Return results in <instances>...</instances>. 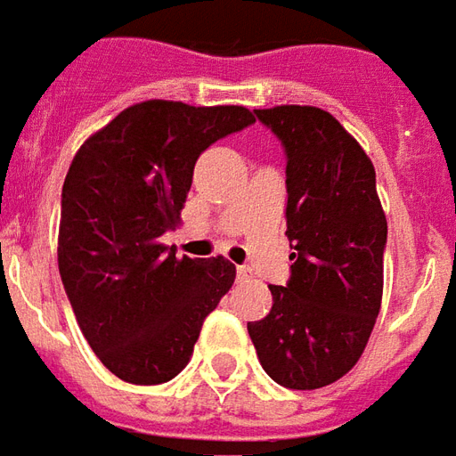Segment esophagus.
<instances>
[{"mask_svg": "<svg viewBox=\"0 0 456 456\" xmlns=\"http://www.w3.org/2000/svg\"><path fill=\"white\" fill-rule=\"evenodd\" d=\"M250 277H253V273H250V267H238V280H240V282H248V280H250Z\"/></svg>", "mask_w": 456, "mask_h": 456, "instance_id": "obj_1", "label": "esophagus"}]
</instances>
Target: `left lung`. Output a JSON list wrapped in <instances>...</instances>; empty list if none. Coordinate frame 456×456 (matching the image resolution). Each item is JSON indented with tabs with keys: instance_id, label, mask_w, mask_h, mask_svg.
<instances>
[{
	"instance_id": "obj_1",
	"label": "left lung",
	"mask_w": 456,
	"mask_h": 456,
	"mask_svg": "<svg viewBox=\"0 0 456 456\" xmlns=\"http://www.w3.org/2000/svg\"><path fill=\"white\" fill-rule=\"evenodd\" d=\"M287 154V238L292 274L270 285L273 309L248 322L274 383L324 388L363 354L383 299L388 221L376 169L341 122L312 105L255 110Z\"/></svg>"
}]
</instances>
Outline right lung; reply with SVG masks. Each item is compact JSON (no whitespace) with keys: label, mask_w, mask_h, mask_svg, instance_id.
I'll list each match as a JSON object with an SVG mask.
<instances>
[{"label":"right lung","mask_w":456,"mask_h":456,"mask_svg":"<svg viewBox=\"0 0 456 456\" xmlns=\"http://www.w3.org/2000/svg\"><path fill=\"white\" fill-rule=\"evenodd\" d=\"M253 122L243 105L144 100L90 134L70 161L58 270L86 341L127 383L179 376L203 319L233 287L225 257H176L159 238L182 221L201 151Z\"/></svg>","instance_id":"right-lung-1"}]
</instances>
